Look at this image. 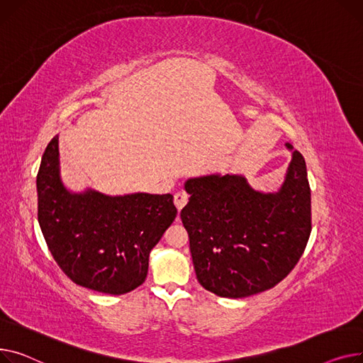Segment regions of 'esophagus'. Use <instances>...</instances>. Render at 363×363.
Masks as SVG:
<instances>
[{"label":"esophagus","instance_id":"1","mask_svg":"<svg viewBox=\"0 0 363 363\" xmlns=\"http://www.w3.org/2000/svg\"><path fill=\"white\" fill-rule=\"evenodd\" d=\"M187 201H189V195L186 194V191H183V190L177 191V194L174 195V205H176V208L179 211L183 209V206L187 203Z\"/></svg>","mask_w":363,"mask_h":363}]
</instances>
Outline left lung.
I'll return each mask as SVG.
<instances>
[{
  "instance_id": "obj_1",
  "label": "left lung",
  "mask_w": 363,
  "mask_h": 363,
  "mask_svg": "<svg viewBox=\"0 0 363 363\" xmlns=\"http://www.w3.org/2000/svg\"><path fill=\"white\" fill-rule=\"evenodd\" d=\"M291 151L284 183L274 194L243 176L189 179L180 218L189 234L196 279L221 297L242 299L272 289L299 262L311 236V187L306 164Z\"/></svg>"
}]
</instances>
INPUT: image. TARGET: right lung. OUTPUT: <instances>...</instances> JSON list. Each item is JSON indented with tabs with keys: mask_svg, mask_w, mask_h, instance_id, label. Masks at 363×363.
<instances>
[{
	"mask_svg": "<svg viewBox=\"0 0 363 363\" xmlns=\"http://www.w3.org/2000/svg\"><path fill=\"white\" fill-rule=\"evenodd\" d=\"M36 189L38 221L55 262L73 283L106 294L145 281L149 253L177 216L169 194L70 191L60 176L58 136L42 155Z\"/></svg>",
	"mask_w": 363,
	"mask_h": 363,
	"instance_id": "right-lung-1",
	"label": "right lung"
}]
</instances>
